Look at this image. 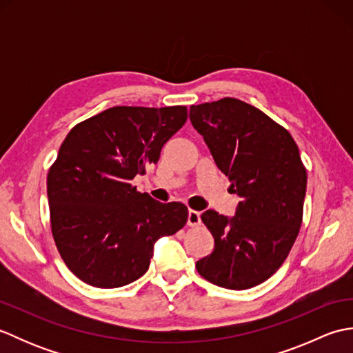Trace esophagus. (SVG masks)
<instances>
[{"label": "esophagus", "mask_w": 353, "mask_h": 353, "mask_svg": "<svg viewBox=\"0 0 353 353\" xmlns=\"http://www.w3.org/2000/svg\"><path fill=\"white\" fill-rule=\"evenodd\" d=\"M188 224L190 226H197V224H200V212L197 211H191L188 212Z\"/></svg>", "instance_id": "1"}]
</instances>
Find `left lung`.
I'll return each mask as SVG.
<instances>
[{
    "instance_id": "left-lung-1",
    "label": "left lung",
    "mask_w": 353,
    "mask_h": 353,
    "mask_svg": "<svg viewBox=\"0 0 353 353\" xmlns=\"http://www.w3.org/2000/svg\"><path fill=\"white\" fill-rule=\"evenodd\" d=\"M190 119L241 199L230 219L201 214L215 244L196 268L223 288L256 287L279 270L302 226L306 168L299 147L285 127L230 97L192 104Z\"/></svg>"
}]
</instances>
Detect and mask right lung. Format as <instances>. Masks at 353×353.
Segmentation results:
<instances>
[{
	"mask_svg": "<svg viewBox=\"0 0 353 353\" xmlns=\"http://www.w3.org/2000/svg\"><path fill=\"white\" fill-rule=\"evenodd\" d=\"M188 118L186 106H115L76 124L47 176L52 238L80 281L118 288L139 279L161 236L188 220L181 201L161 203L132 179L159 161Z\"/></svg>",
	"mask_w": 353,
	"mask_h": 353,
	"instance_id": "1",
	"label": "right lung"
}]
</instances>
